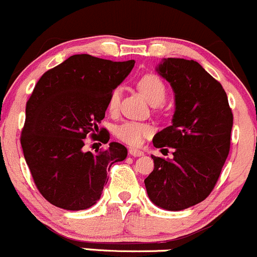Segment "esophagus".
Returning <instances> with one entry per match:
<instances>
[{"label":"esophagus","mask_w":257,"mask_h":257,"mask_svg":"<svg viewBox=\"0 0 257 257\" xmlns=\"http://www.w3.org/2000/svg\"><path fill=\"white\" fill-rule=\"evenodd\" d=\"M128 153L131 156H134V157H137V156H142L144 155V152L140 150H137V148H134V147H130L128 148Z\"/></svg>","instance_id":"obj_1"}]
</instances>
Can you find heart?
I'll return each instance as SVG.
<instances>
[{"instance_id": "1", "label": "heart", "mask_w": 257, "mask_h": 257, "mask_svg": "<svg viewBox=\"0 0 257 257\" xmlns=\"http://www.w3.org/2000/svg\"><path fill=\"white\" fill-rule=\"evenodd\" d=\"M137 86L141 90L142 94L152 105H160L165 101L167 95V88L162 79L156 74H145L139 79ZM121 89L115 88L111 91L107 99V110L111 113H116L120 107ZM152 126L146 122L139 121H123L113 130L116 139L125 142L130 146H140L146 137H150L153 134Z\"/></svg>"}]
</instances>
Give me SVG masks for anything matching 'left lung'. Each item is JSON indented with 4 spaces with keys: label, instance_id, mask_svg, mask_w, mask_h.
Masks as SVG:
<instances>
[{
    "label": "left lung",
    "instance_id": "8db88e82",
    "mask_svg": "<svg viewBox=\"0 0 257 257\" xmlns=\"http://www.w3.org/2000/svg\"><path fill=\"white\" fill-rule=\"evenodd\" d=\"M176 94L172 125L153 137L163 155L145 179L147 194L158 207L183 210L203 202L218 182L230 151L232 112L226 92L195 60L167 58L158 67Z\"/></svg>",
    "mask_w": 257,
    "mask_h": 257
}]
</instances>
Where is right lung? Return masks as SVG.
<instances>
[{
  "label": "right lung",
  "mask_w": 257,
  "mask_h": 257,
  "mask_svg": "<svg viewBox=\"0 0 257 257\" xmlns=\"http://www.w3.org/2000/svg\"><path fill=\"white\" fill-rule=\"evenodd\" d=\"M134 65L135 60L75 54L47 70L34 86L21 146L37 189L50 204L67 210L92 207L109 181L111 166L127 156L117 142L97 153L85 152L84 146L86 137L109 142V131L97 125L111 91Z\"/></svg>",
  "instance_id": "obj_1"
}]
</instances>
